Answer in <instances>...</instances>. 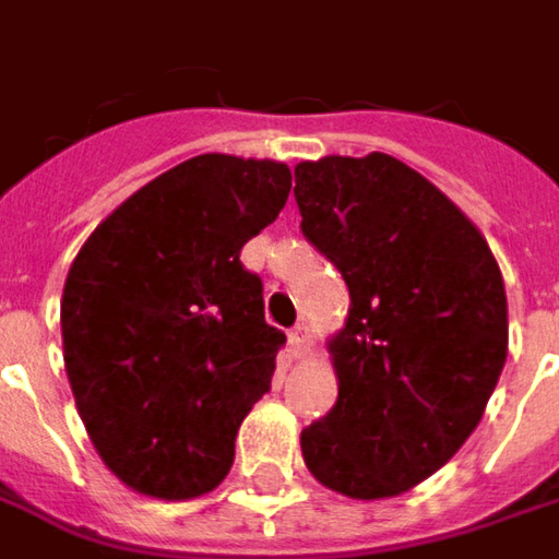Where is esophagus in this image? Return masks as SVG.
Wrapping results in <instances>:
<instances>
[{"label":"esophagus","mask_w":559,"mask_h":559,"mask_svg":"<svg viewBox=\"0 0 559 559\" xmlns=\"http://www.w3.org/2000/svg\"><path fill=\"white\" fill-rule=\"evenodd\" d=\"M307 344H310V334H307V325H304V322H298L295 329L288 331V349H292L295 356H301L304 349H307Z\"/></svg>","instance_id":"34e87169"}]
</instances>
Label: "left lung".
I'll list each match as a JSON object with an SVG mask.
<instances>
[{
	"label": "left lung",
	"instance_id": "obj_1",
	"mask_svg": "<svg viewBox=\"0 0 559 559\" xmlns=\"http://www.w3.org/2000/svg\"><path fill=\"white\" fill-rule=\"evenodd\" d=\"M295 200L349 288L337 402L301 432L304 463L353 499L399 496L484 417L508 356L502 273L460 206L383 152L304 160Z\"/></svg>",
	"mask_w": 559,
	"mask_h": 559
}]
</instances>
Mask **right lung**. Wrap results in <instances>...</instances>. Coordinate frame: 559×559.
I'll list each match as a JSON object with an SVG mask.
<instances>
[{
    "mask_svg": "<svg viewBox=\"0 0 559 559\" xmlns=\"http://www.w3.org/2000/svg\"><path fill=\"white\" fill-rule=\"evenodd\" d=\"M288 191L286 164L198 155L127 198L72 261L69 386L96 453L136 492L194 499L230 472L286 344L240 252Z\"/></svg>",
    "mask_w": 559,
    "mask_h": 559,
    "instance_id": "1",
    "label": "right lung"
}]
</instances>
